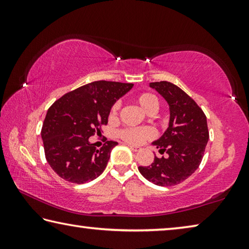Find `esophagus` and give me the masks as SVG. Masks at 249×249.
Here are the masks:
<instances>
[{"label": "esophagus", "instance_id": "34e87169", "mask_svg": "<svg viewBox=\"0 0 249 249\" xmlns=\"http://www.w3.org/2000/svg\"><path fill=\"white\" fill-rule=\"evenodd\" d=\"M127 146H128L129 148L132 149L133 151H138V150H141L140 147H137V146H133V145H130V144H127Z\"/></svg>", "mask_w": 249, "mask_h": 249}]
</instances>
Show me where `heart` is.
<instances>
[{"label":"heart","mask_w":249,"mask_h":249,"mask_svg":"<svg viewBox=\"0 0 249 249\" xmlns=\"http://www.w3.org/2000/svg\"><path fill=\"white\" fill-rule=\"evenodd\" d=\"M137 103L146 113H156L159 108V101L157 96L149 92H144L136 96ZM119 112V103L112 104L108 111V120L115 121ZM121 140L129 142V144H142V142L150 140L155 136L154 130L148 127H124L117 130L116 133Z\"/></svg>","instance_id":"b5f03b06"}]
</instances>
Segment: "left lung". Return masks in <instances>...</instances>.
<instances>
[{
  "label": "left lung",
  "instance_id": "8db88e82",
  "mask_svg": "<svg viewBox=\"0 0 249 249\" xmlns=\"http://www.w3.org/2000/svg\"><path fill=\"white\" fill-rule=\"evenodd\" d=\"M150 87L169 104V127L153 144L160 154L147 167H138L141 174L160 187H171L189 178L203 158L209 141L206 116L202 108L183 90L168 81L151 82Z\"/></svg>",
  "mask_w": 249,
  "mask_h": 249
}]
</instances>
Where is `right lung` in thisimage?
Masks as SVG:
<instances>
[{
    "mask_svg": "<svg viewBox=\"0 0 249 249\" xmlns=\"http://www.w3.org/2000/svg\"><path fill=\"white\" fill-rule=\"evenodd\" d=\"M133 86L100 80L68 92L48 108L41 138L46 159L60 178L82 184L104 171L117 142L107 141L96 149L89 138L101 134L109 107Z\"/></svg>",
    "mask_w": 249,
    "mask_h": 249,
    "instance_id": "obj_1",
    "label": "right lung"
}]
</instances>
